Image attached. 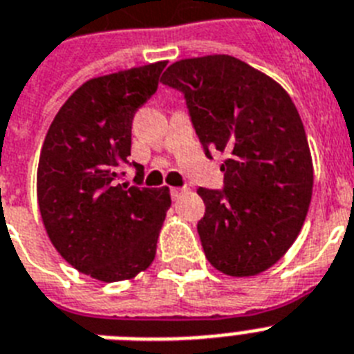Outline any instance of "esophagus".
Instances as JSON below:
<instances>
[{
    "instance_id": "34e87169",
    "label": "esophagus",
    "mask_w": 354,
    "mask_h": 354,
    "mask_svg": "<svg viewBox=\"0 0 354 354\" xmlns=\"http://www.w3.org/2000/svg\"><path fill=\"white\" fill-rule=\"evenodd\" d=\"M182 194H185V189H182V187H172L171 189L172 200H178V198H180Z\"/></svg>"
}]
</instances>
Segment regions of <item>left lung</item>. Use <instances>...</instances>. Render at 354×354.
<instances>
[{
    "label": "left lung",
    "instance_id": "obj_1",
    "mask_svg": "<svg viewBox=\"0 0 354 354\" xmlns=\"http://www.w3.org/2000/svg\"><path fill=\"white\" fill-rule=\"evenodd\" d=\"M160 81L185 95L207 156L228 154L225 189H198L205 257L230 277L268 270L301 232L313 191L310 145L292 97L225 53L172 62Z\"/></svg>",
    "mask_w": 354,
    "mask_h": 354
}]
</instances>
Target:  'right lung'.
<instances>
[{
  "label": "right lung",
  "mask_w": 354,
  "mask_h": 354,
  "mask_svg": "<svg viewBox=\"0 0 354 354\" xmlns=\"http://www.w3.org/2000/svg\"><path fill=\"white\" fill-rule=\"evenodd\" d=\"M163 68L158 61L86 81L44 136L37 203L46 234L62 259L102 283L149 268L171 207L169 187L118 183L131 156L133 117L156 91ZM133 165L140 183L144 167Z\"/></svg>",
  "instance_id": "add662e5"
}]
</instances>
